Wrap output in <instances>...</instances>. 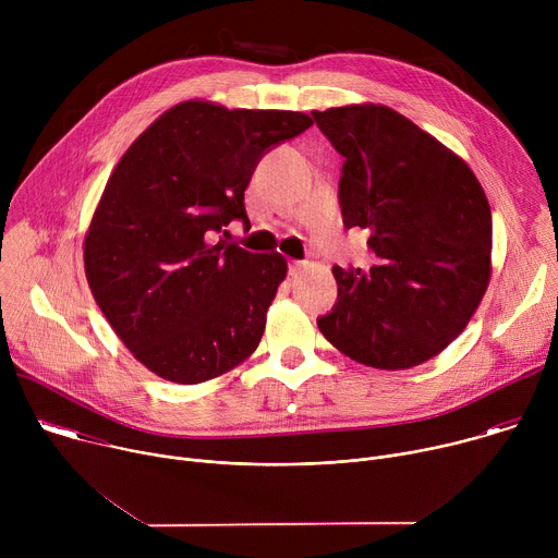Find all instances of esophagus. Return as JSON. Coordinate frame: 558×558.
<instances>
[{"instance_id":"34e87169","label":"esophagus","mask_w":558,"mask_h":558,"mask_svg":"<svg viewBox=\"0 0 558 558\" xmlns=\"http://www.w3.org/2000/svg\"><path fill=\"white\" fill-rule=\"evenodd\" d=\"M302 269H306V263H304V260H291V263H289V274H291V276H298Z\"/></svg>"}]
</instances>
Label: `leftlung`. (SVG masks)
Masks as SVG:
<instances>
[{"label":"left lung","instance_id":"8db88e82","mask_svg":"<svg viewBox=\"0 0 558 558\" xmlns=\"http://www.w3.org/2000/svg\"><path fill=\"white\" fill-rule=\"evenodd\" d=\"M313 119L344 158L342 222L368 231L373 254L366 269L333 267L338 302L317 329L366 366H417L463 331L488 289V198L457 154L386 106Z\"/></svg>","mask_w":558,"mask_h":558}]
</instances>
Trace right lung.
Listing matches in <instances>:
<instances>
[{
    "mask_svg": "<svg viewBox=\"0 0 558 558\" xmlns=\"http://www.w3.org/2000/svg\"><path fill=\"white\" fill-rule=\"evenodd\" d=\"M313 125L287 110L185 101L123 154L93 216L84 263L121 342L158 377L201 384L247 360L287 276L280 254L227 243L260 158Z\"/></svg>",
    "mask_w": 558,
    "mask_h": 558,
    "instance_id": "right-lung-1",
    "label": "right lung"
}]
</instances>
